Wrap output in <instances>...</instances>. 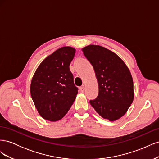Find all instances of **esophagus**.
Instances as JSON below:
<instances>
[{"label": "esophagus", "instance_id": "esophagus-1", "mask_svg": "<svg viewBox=\"0 0 159 159\" xmlns=\"http://www.w3.org/2000/svg\"><path fill=\"white\" fill-rule=\"evenodd\" d=\"M80 91L81 93H84V91H85V87H84V85L81 86V87L80 88Z\"/></svg>", "mask_w": 159, "mask_h": 159}]
</instances>
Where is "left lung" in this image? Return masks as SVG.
<instances>
[{
    "mask_svg": "<svg viewBox=\"0 0 159 159\" xmlns=\"http://www.w3.org/2000/svg\"><path fill=\"white\" fill-rule=\"evenodd\" d=\"M82 51L94 69L98 97L89 103L100 116L114 121L125 114L134 98L133 81L126 64L114 52L97 45Z\"/></svg>",
    "mask_w": 159,
    "mask_h": 159,
    "instance_id": "8db88e82",
    "label": "left lung"
}]
</instances>
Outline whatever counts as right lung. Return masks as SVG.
Listing matches in <instances>:
<instances>
[{
	"instance_id": "add662e5",
	"label": "right lung",
	"mask_w": 159,
	"mask_h": 159,
	"mask_svg": "<svg viewBox=\"0 0 159 159\" xmlns=\"http://www.w3.org/2000/svg\"><path fill=\"white\" fill-rule=\"evenodd\" d=\"M75 50L66 46L42 61L34 74L31 97L42 117L56 121L68 113L78 93L70 70Z\"/></svg>"
}]
</instances>
